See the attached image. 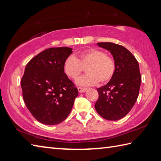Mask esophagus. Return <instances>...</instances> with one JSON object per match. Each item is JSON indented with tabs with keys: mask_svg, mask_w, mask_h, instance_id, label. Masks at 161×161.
<instances>
[{
	"mask_svg": "<svg viewBox=\"0 0 161 161\" xmlns=\"http://www.w3.org/2000/svg\"><path fill=\"white\" fill-rule=\"evenodd\" d=\"M86 91V88H83V87H78V91L80 92V93H84Z\"/></svg>",
	"mask_w": 161,
	"mask_h": 161,
	"instance_id": "34e87169",
	"label": "esophagus"
}]
</instances>
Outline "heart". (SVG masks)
<instances>
[{"label":"heart","mask_w":161,"mask_h":161,"mask_svg":"<svg viewBox=\"0 0 161 161\" xmlns=\"http://www.w3.org/2000/svg\"><path fill=\"white\" fill-rule=\"evenodd\" d=\"M64 71L68 77L77 80L86 68L85 76L79 79L77 84L80 86H93L98 81L107 83L114 77L115 72L114 59L104 52L91 48L79 53L76 57H68L64 62Z\"/></svg>","instance_id":"b5f03b06"}]
</instances>
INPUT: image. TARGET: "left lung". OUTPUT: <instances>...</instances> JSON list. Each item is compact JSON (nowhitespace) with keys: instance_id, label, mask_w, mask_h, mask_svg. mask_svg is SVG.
Returning <instances> with one entry per match:
<instances>
[{"instance_id":"1","label":"left lung","mask_w":161,"mask_h":161,"mask_svg":"<svg viewBox=\"0 0 161 161\" xmlns=\"http://www.w3.org/2000/svg\"><path fill=\"white\" fill-rule=\"evenodd\" d=\"M97 44L111 53L116 68L111 80L97 89L99 97L95 108L103 118L118 120L131 110L137 100L141 83L139 64L124 46L111 42Z\"/></svg>"}]
</instances>
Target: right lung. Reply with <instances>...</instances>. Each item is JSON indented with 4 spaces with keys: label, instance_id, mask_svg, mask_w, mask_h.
<instances>
[{
    "label": "right lung",
    "instance_id": "add662e5",
    "mask_svg": "<svg viewBox=\"0 0 161 161\" xmlns=\"http://www.w3.org/2000/svg\"><path fill=\"white\" fill-rule=\"evenodd\" d=\"M72 50L68 47L46 49L25 67L20 81L23 100L33 117L42 124L54 125L63 122L78 96L77 88L63 68Z\"/></svg>",
    "mask_w": 161,
    "mask_h": 161
}]
</instances>
